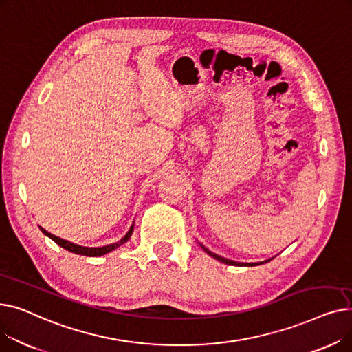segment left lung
Instances as JSON below:
<instances>
[{
	"label": "left lung",
	"mask_w": 352,
	"mask_h": 352,
	"mask_svg": "<svg viewBox=\"0 0 352 352\" xmlns=\"http://www.w3.org/2000/svg\"><path fill=\"white\" fill-rule=\"evenodd\" d=\"M211 256H214L215 260H218V261H221V263H224V264H228V265H248V267H252V265H260V264H264V263H252V264H238V263H235V261H231V260H227V258H224V256H219V255H217V254H214V252H211V251H208L207 248H204ZM270 261V260H268ZM268 261H265V263H268Z\"/></svg>",
	"instance_id": "obj_1"
}]
</instances>
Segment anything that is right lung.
I'll use <instances>...</instances> for the list:
<instances>
[{
  "mask_svg": "<svg viewBox=\"0 0 352 352\" xmlns=\"http://www.w3.org/2000/svg\"><path fill=\"white\" fill-rule=\"evenodd\" d=\"M40 230H41L47 236H50L54 243H57L60 247L65 248V250L69 251V252L80 254V255H87V256H100V255H104V254H107V252H111L113 250L118 248L120 245H122L124 243H126L128 239H129V236H131L133 231H134V224L131 226V228H129V231L125 234V236L121 239V241H118V243H116V244L105 245V247H98V248H88V247H81V245H77V244H72V243H69V241H65V239H61V238H58V236H55V235L50 234L48 231H45V230L41 228V227H40Z\"/></svg>",
  "mask_w": 352,
  "mask_h": 352,
  "instance_id": "1",
  "label": "right lung"
}]
</instances>
